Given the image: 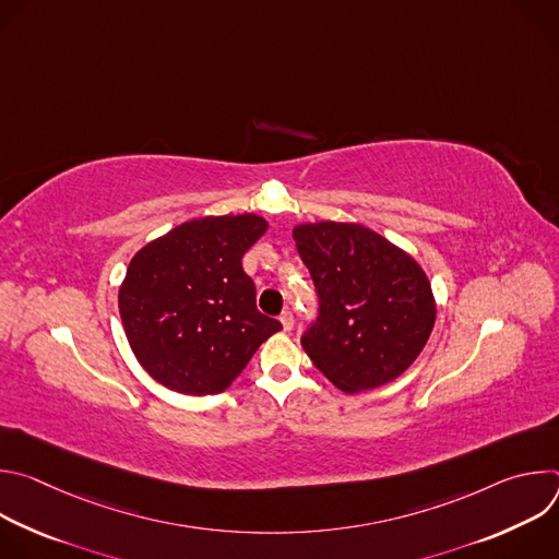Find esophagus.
Here are the masks:
<instances>
[{
    "label": "esophagus",
    "mask_w": 559,
    "mask_h": 559,
    "mask_svg": "<svg viewBox=\"0 0 559 559\" xmlns=\"http://www.w3.org/2000/svg\"><path fill=\"white\" fill-rule=\"evenodd\" d=\"M278 321H281V325H283V330H285V332H292V328H294V316H292V311H289V309H285V311L281 313Z\"/></svg>",
    "instance_id": "obj_1"
}]
</instances>
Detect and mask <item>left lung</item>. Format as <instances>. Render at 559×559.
<instances>
[{
    "mask_svg": "<svg viewBox=\"0 0 559 559\" xmlns=\"http://www.w3.org/2000/svg\"><path fill=\"white\" fill-rule=\"evenodd\" d=\"M294 241L321 305L300 338L316 369L345 393L407 371L436 323L431 283L416 259L360 223H300Z\"/></svg>",
    "mask_w": 559,
    "mask_h": 559,
    "instance_id": "obj_1",
    "label": "left lung"
}]
</instances>
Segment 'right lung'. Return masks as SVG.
<instances>
[{"instance_id": "add662e5", "label": "right lung", "mask_w": 559, "mask_h": 559, "mask_svg": "<svg viewBox=\"0 0 559 559\" xmlns=\"http://www.w3.org/2000/svg\"><path fill=\"white\" fill-rule=\"evenodd\" d=\"M259 214L186 221L143 246L119 287L139 365L177 393L225 391L283 325L257 309L243 254L265 234Z\"/></svg>"}]
</instances>
